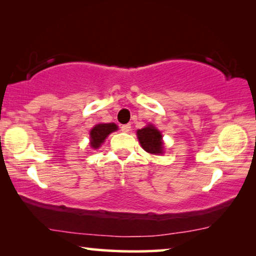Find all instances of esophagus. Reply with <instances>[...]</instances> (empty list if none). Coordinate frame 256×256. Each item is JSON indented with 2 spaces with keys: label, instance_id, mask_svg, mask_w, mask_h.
Returning a JSON list of instances; mask_svg holds the SVG:
<instances>
[{
  "label": "esophagus",
  "instance_id": "34e87169",
  "mask_svg": "<svg viewBox=\"0 0 256 256\" xmlns=\"http://www.w3.org/2000/svg\"><path fill=\"white\" fill-rule=\"evenodd\" d=\"M130 128H132V126L130 124H122L121 126V130L124 132H128L129 130H130Z\"/></svg>",
  "mask_w": 256,
  "mask_h": 256
}]
</instances>
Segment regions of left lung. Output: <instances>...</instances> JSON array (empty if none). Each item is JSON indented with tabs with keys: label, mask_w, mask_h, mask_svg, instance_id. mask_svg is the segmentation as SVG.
<instances>
[{
	"label": "left lung",
	"mask_w": 256,
	"mask_h": 256,
	"mask_svg": "<svg viewBox=\"0 0 256 256\" xmlns=\"http://www.w3.org/2000/svg\"><path fill=\"white\" fill-rule=\"evenodd\" d=\"M140 144L146 152L152 154V155H158L163 154L164 146L162 141V134L158 129L154 127L152 124H148L146 127L138 129L136 132Z\"/></svg>",
	"instance_id": "1"
}]
</instances>
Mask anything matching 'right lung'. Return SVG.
Instances as JSON below:
<instances>
[{"label":"right lung","instance_id":"add662e5","mask_svg":"<svg viewBox=\"0 0 256 256\" xmlns=\"http://www.w3.org/2000/svg\"><path fill=\"white\" fill-rule=\"evenodd\" d=\"M115 130H118V126L115 124H99L94 126L90 132V146L98 149L102 144L107 136Z\"/></svg>","mask_w":256,"mask_h":256}]
</instances>
